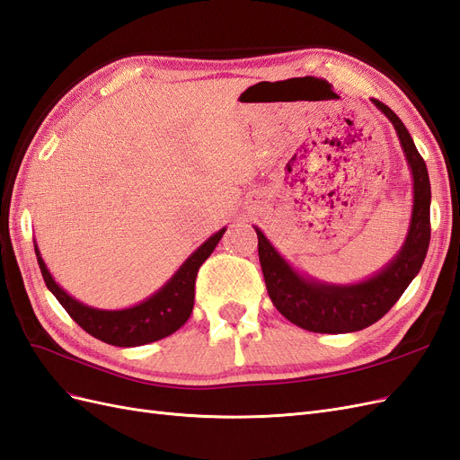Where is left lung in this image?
<instances>
[{
    "instance_id": "obj_1",
    "label": "left lung",
    "mask_w": 460,
    "mask_h": 460,
    "mask_svg": "<svg viewBox=\"0 0 460 460\" xmlns=\"http://www.w3.org/2000/svg\"><path fill=\"white\" fill-rule=\"evenodd\" d=\"M373 104L394 126L414 184L408 233L393 261L358 284H326L297 272L266 239V234L254 227L258 234V258L270 299L289 323L309 332L344 334L371 326L400 299L410 281L418 276L428 254L431 186L426 161L421 159L402 120L381 101L373 99Z\"/></svg>"
}]
</instances>
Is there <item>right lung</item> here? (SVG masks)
I'll list each match as a JSON object with an SVG mask.
<instances>
[{
  "label": "right lung",
  "mask_w": 460,
  "mask_h": 460,
  "mask_svg": "<svg viewBox=\"0 0 460 460\" xmlns=\"http://www.w3.org/2000/svg\"><path fill=\"white\" fill-rule=\"evenodd\" d=\"M226 229L227 227L219 229L206 243L199 244L182 262V266L176 270L167 284L153 293L151 297L134 305V307L118 311L89 307V305L69 296L67 291L56 284V279L42 261L37 244H34V252H37L46 288L54 293V297L60 301L67 314L85 332L111 346L134 348L167 338L188 321V316H190L194 309V281L198 270L208 261V256L214 252Z\"/></svg>",
  "instance_id": "1"
}]
</instances>
